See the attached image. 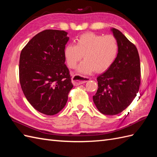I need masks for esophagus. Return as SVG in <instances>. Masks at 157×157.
Masks as SVG:
<instances>
[{
  "instance_id": "34e87169",
  "label": "esophagus",
  "mask_w": 157,
  "mask_h": 157,
  "mask_svg": "<svg viewBox=\"0 0 157 157\" xmlns=\"http://www.w3.org/2000/svg\"><path fill=\"white\" fill-rule=\"evenodd\" d=\"M72 83L74 86H79L84 83L87 82L89 80V78L87 77H84L79 75H74L72 77Z\"/></svg>"
}]
</instances>
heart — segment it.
<instances>
[{"instance_id": "1", "label": "heart", "mask_w": 157, "mask_h": 157, "mask_svg": "<svg viewBox=\"0 0 157 157\" xmlns=\"http://www.w3.org/2000/svg\"><path fill=\"white\" fill-rule=\"evenodd\" d=\"M119 51L117 40L113 35L85 33L76 40V44H69L64 49L67 65L70 69L76 67L82 59L85 60L78 67L82 74L104 72L115 61Z\"/></svg>"}]
</instances>
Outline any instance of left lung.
<instances>
[{
	"label": "left lung",
	"instance_id": "obj_1",
	"mask_svg": "<svg viewBox=\"0 0 157 157\" xmlns=\"http://www.w3.org/2000/svg\"><path fill=\"white\" fill-rule=\"evenodd\" d=\"M111 31L117 40L119 51L115 61L97 78L98 90L93 101L101 113L115 115L131 104L140 85V62L136 46L118 29Z\"/></svg>",
	"mask_w": 157,
	"mask_h": 157
}]
</instances>
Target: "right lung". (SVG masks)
I'll return each instance as SVG.
<instances>
[{
	"mask_svg": "<svg viewBox=\"0 0 157 157\" xmlns=\"http://www.w3.org/2000/svg\"><path fill=\"white\" fill-rule=\"evenodd\" d=\"M67 32L46 29L38 33L22 49L19 82L28 101L36 110L54 115L64 108L73 86L65 64Z\"/></svg>",
	"mask_w": 157,
	"mask_h": 157,
	"instance_id": "obj_1",
	"label": "right lung"
}]
</instances>
